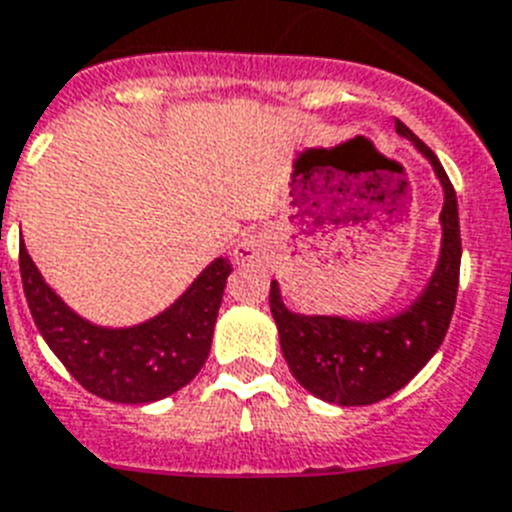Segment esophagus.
Returning <instances> with one entry per match:
<instances>
[{
    "instance_id": "esophagus-1",
    "label": "esophagus",
    "mask_w": 512,
    "mask_h": 512,
    "mask_svg": "<svg viewBox=\"0 0 512 512\" xmlns=\"http://www.w3.org/2000/svg\"><path fill=\"white\" fill-rule=\"evenodd\" d=\"M234 260L239 265H257L268 260V236L263 231L257 234H247L242 242L236 244Z\"/></svg>"
}]
</instances>
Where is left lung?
Returning <instances> with one entry per match:
<instances>
[{
	"instance_id": "left-lung-1",
	"label": "left lung",
	"mask_w": 512,
	"mask_h": 512,
	"mask_svg": "<svg viewBox=\"0 0 512 512\" xmlns=\"http://www.w3.org/2000/svg\"><path fill=\"white\" fill-rule=\"evenodd\" d=\"M395 132L411 140L432 163L445 192L440 260L419 299L401 315L362 322L338 315L291 312L283 304L278 281L270 283V312L291 375L312 395L338 406H369L401 390L440 349L458 296L461 223L453 184L435 153L398 119Z\"/></svg>"
}]
</instances>
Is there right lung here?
Listing matches in <instances>:
<instances>
[{"mask_svg": "<svg viewBox=\"0 0 512 512\" xmlns=\"http://www.w3.org/2000/svg\"><path fill=\"white\" fill-rule=\"evenodd\" d=\"M229 273V260L216 257L161 315L132 328H101L72 312L20 247V276L36 328L85 390L114 403L161 401L203 369Z\"/></svg>", "mask_w": 512, "mask_h": 512, "instance_id": "obj_1", "label": "right lung"}]
</instances>
